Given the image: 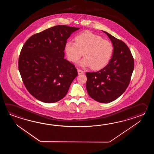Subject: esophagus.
Segmentation results:
<instances>
[{
  "label": "esophagus",
  "instance_id": "esophagus-1",
  "mask_svg": "<svg viewBox=\"0 0 154 154\" xmlns=\"http://www.w3.org/2000/svg\"><path fill=\"white\" fill-rule=\"evenodd\" d=\"M78 73L79 75H81V74H84V72L82 70L79 69H78Z\"/></svg>",
  "mask_w": 154,
  "mask_h": 154
}]
</instances>
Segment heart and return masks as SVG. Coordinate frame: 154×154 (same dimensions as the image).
<instances>
[{"instance_id": "b5f03b06", "label": "heart", "mask_w": 154, "mask_h": 154, "mask_svg": "<svg viewBox=\"0 0 154 154\" xmlns=\"http://www.w3.org/2000/svg\"><path fill=\"white\" fill-rule=\"evenodd\" d=\"M75 42H66L64 51L67 58L71 62L79 63L83 67L90 66L92 70H100L107 65L111 58L113 47L111 43L103 39L100 36L86 31L74 38Z\"/></svg>"}]
</instances>
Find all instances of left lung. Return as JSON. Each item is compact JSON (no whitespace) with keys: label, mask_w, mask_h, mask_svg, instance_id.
<instances>
[{"label":"left lung","mask_w":154,"mask_h":154,"mask_svg":"<svg viewBox=\"0 0 154 154\" xmlns=\"http://www.w3.org/2000/svg\"><path fill=\"white\" fill-rule=\"evenodd\" d=\"M113 54L108 64L97 72H87L86 88L88 94L100 103L115 101L127 88L134 70V59L128 46L109 33Z\"/></svg>","instance_id":"8db88e82"}]
</instances>
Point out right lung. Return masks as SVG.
Wrapping results in <instances>:
<instances>
[{"label": "right lung", "mask_w": 154, "mask_h": 154, "mask_svg": "<svg viewBox=\"0 0 154 154\" xmlns=\"http://www.w3.org/2000/svg\"><path fill=\"white\" fill-rule=\"evenodd\" d=\"M80 28L58 25L26 41L20 53L19 70L29 93L40 101L54 103L65 97L78 76L75 66L64 57V46Z\"/></svg>", "instance_id": "right-lung-1"}]
</instances>
